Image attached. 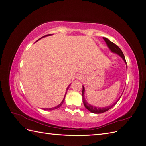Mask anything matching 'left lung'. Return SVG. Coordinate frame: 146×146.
I'll return each mask as SVG.
<instances>
[{
    "instance_id": "1",
    "label": "left lung",
    "mask_w": 146,
    "mask_h": 146,
    "mask_svg": "<svg viewBox=\"0 0 146 146\" xmlns=\"http://www.w3.org/2000/svg\"><path fill=\"white\" fill-rule=\"evenodd\" d=\"M103 39H104V41H105L106 44H107V45L108 46V47L110 48V50H111L112 52L113 53H115V54H117L118 55L120 56L121 58L123 59V60L124 61V62L127 64L126 62V60L125 58V56L124 55H123V52H122L121 49L120 48H119L117 45H116L115 44L113 43V42L110 41L109 39H108L107 38H103ZM84 92H85V88L83 86V90H82V99H83V102L84 105H85V108L88 110H89V111L92 113H95V114H100V113H102L104 112L107 111L108 110H109L110 109H111L112 107H113L114 105L116 104V103L118 102V100L120 99L121 97L122 96L123 92L122 95L120 96V98H119L117 101L115 103H114L113 104L111 105L108 106V107H94V106H92L91 105H90V104H88L87 102L86 101L85 99V97H84Z\"/></svg>"
}]
</instances>
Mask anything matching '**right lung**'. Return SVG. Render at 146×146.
<instances>
[{
	"label": "right lung",
	"instance_id": "right-lung-1",
	"mask_svg": "<svg viewBox=\"0 0 146 146\" xmlns=\"http://www.w3.org/2000/svg\"><path fill=\"white\" fill-rule=\"evenodd\" d=\"M51 34H48V35H45V36H42V38H41L40 39H41V38H44V37H46V36H50V35H52ZM39 39H38V40H39ZM69 86H70V85L68 86V87L67 88V89H66V93H65V95H64V98H63V100H62V102H61L58 105H57V106H56V107H54V108H42L43 110H55V109H57V108H58L59 107H60L61 106V105H62L63 104V102H64V99H65V97H66V93H67V91H68V89H69Z\"/></svg>",
	"mask_w": 146,
	"mask_h": 146
}]
</instances>
